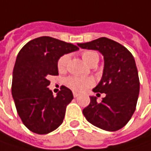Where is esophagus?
Listing matches in <instances>:
<instances>
[{"instance_id":"obj_1","label":"esophagus","mask_w":151,"mask_h":151,"mask_svg":"<svg viewBox=\"0 0 151 151\" xmlns=\"http://www.w3.org/2000/svg\"><path fill=\"white\" fill-rule=\"evenodd\" d=\"M78 96H79V94L78 93H77V92H73V96H74V97H78Z\"/></svg>"}]
</instances>
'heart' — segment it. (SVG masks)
<instances>
[{"instance_id": "heart-1", "label": "heart", "mask_w": 151, "mask_h": 151, "mask_svg": "<svg viewBox=\"0 0 151 151\" xmlns=\"http://www.w3.org/2000/svg\"><path fill=\"white\" fill-rule=\"evenodd\" d=\"M82 59L86 64L89 66H92L99 61V55L93 50H86L81 55ZM69 60V55H64L58 60L57 67L60 72H64L66 70ZM65 84L74 91L83 92L87 89L92 87L95 84L93 78H81L77 76L68 77L65 80Z\"/></svg>"}]
</instances>
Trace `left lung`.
Masks as SVG:
<instances>
[{"label":"left lung","mask_w":151,"mask_h":151,"mask_svg":"<svg viewBox=\"0 0 151 151\" xmlns=\"http://www.w3.org/2000/svg\"><path fill=\"white\" fill-rule=\"evenodd\" d=\"M82 49L98 50L104 58L100 83L94 92L105 93L101 102L91 96L83 109L86 120L96 127L114 132L125 127L136 109L139 78L135 60L126 47L107 37L78 43Z\"/></svg>","instance_id":"1"}]
</instances>
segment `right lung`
Masks as SVG:
<instances>
[{
	"label": "right lung",
	"mask_w": 151,
	"mask_h": 151,
	"mask_svg": "<svg viewBox=\"0 0 151 151\" xmlns=\"http://www.w3.org/2000/svg\"><path fill=\"white\" fill-rule=\"evenodd\" d=\"M72 43L50 37L28 42L19 52L14 65L12 95L23 124L37 134H47L63 122L67 106L73 99L62 85L56 96L48 88L49 77L58 75V60L78 50Z\"/></svg>",
	"instance_id": "right-lung-1"
}]
</instances>
